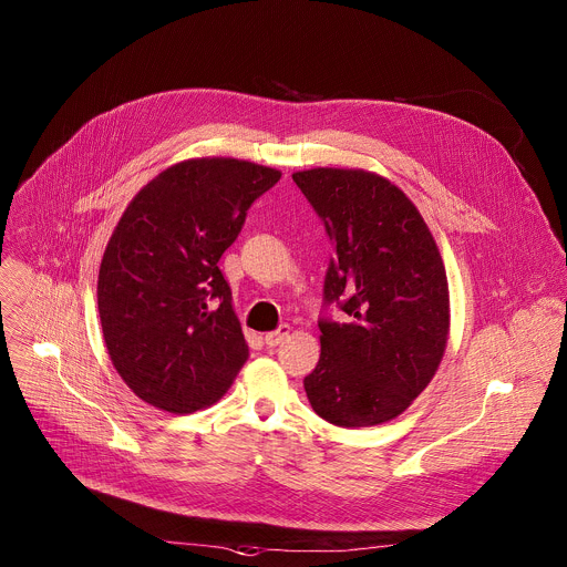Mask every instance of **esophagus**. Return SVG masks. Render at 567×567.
Returning a JSON list of instances; mask_svg holds the SVG:
<instances>
[{"label":"esophagus","instance_id":"34e87169","mask_svg":"<svg viewBox=\"0 0 567 567\" xmlns=\"http://www.w3.org/2000/svg\"><path fill=\"white\" fill-rule=\"evenodd\" d=\"M289 334H291V328H289V326H280L276 332L265 334V343H267L269 348H276V346H278V343H282Z\"/></svg>","mask_w":567,"mask_h":567}]
</instances>
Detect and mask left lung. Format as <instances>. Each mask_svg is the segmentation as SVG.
<instances>
[{"instance_id": "8db88e82", "label": "left lung", "mask_w": 567, "mask_h": 567, "mask_svg": "<svg viewBox=\"0 0 567 567\" xmlns=\"http://www.w3.org/2000/svg\"><path fill=\"white\" fill-rule=\"evenodd\" d=\"M291 177L334 247L322 298L350 316L318 320L307 399L334 426L390 422L431 383L446 350L449 282L435 239L415 204L374 173L313 168Z\"/></svg>"}]
</instances>
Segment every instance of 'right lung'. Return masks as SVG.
<instances>
[{
    "instance_id": "obj_1",
    "label": "right lung",
    "mask_w": 567,
    "mask_h": 567,
    "mask_svg": "<svg viewBox=\"0 0 567 567\" xmlns=\"http://www.w3.org/2000/svg\"><path fill=\"white\" fill-rule=\"evenodd\" d=\"M278 179L251 161L188 158L125 208L101 262L99 311L110 359L138 399L202 411L249 359L217 262Z\"/></svg>"
}]
</instances>
